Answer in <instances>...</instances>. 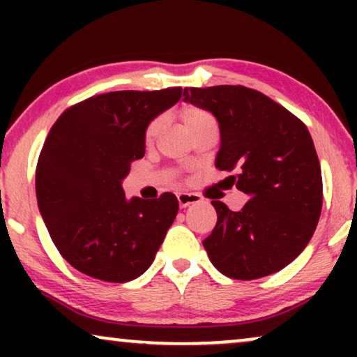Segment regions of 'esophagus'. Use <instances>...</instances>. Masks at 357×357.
I'll return each mask as SVG.
<instances>
[{
	"instance_id": "esophagus-1",
	"label": "esophagus",
	"mask_w": 357,
	"mask_h": 357,
	"mask_svg": "<svg viewBox=\"0 0 357 357\" xmlns=\"http://www.w3.org/2000/svg\"><path fill=\"white\" fill-rule=\"evenodd\" d=\"M177 199H178L180 208H187V206H190V204L202 202V197H199L198 193H185L183 192V193L177 195Z\"/></svg>"
}]
</instances>
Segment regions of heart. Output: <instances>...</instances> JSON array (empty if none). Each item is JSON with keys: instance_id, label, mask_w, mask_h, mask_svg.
I'll return each mask as SVG.
<instances>
[{"instance_id": "heart-1", "label": "heart", "mask_w": 357, "mask_h": 357, "mask_svg": "<svg viewBox=\"0 0 357 357\" xmlns=\"http://www.w3.org/2000/svg\"><path fill=\"white\" fill-rule=\"evenodd\" d=\"M180 115H182V120L185 121V125H187V128L190 131L197 130L198 126H202L203 123H208V121H213V115L206 112L204 109H199V107H195V105H185L182 107V110H180ZM160 126H162V119H154L151 123L148 125V128H146V133H144V139L146 143H151L155 138V135H158V131L160 130Z\"/></svg>"}]
</instances>
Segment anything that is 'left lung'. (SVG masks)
Returning a JSON list of instances; mask_svg holds the SVG:
<instances>
[{
  "instance_id": "obj_1",
  "label": "left lung",
  "mask_w": 357,
  "mask_h": 357,
  "mask_svg": "<svg viewBox=\"0 0 357 357\" xmlns=\"http://www.w3.org/2000/svg\"><path fill=\"white\" fill-rule=\"evenodd\" d=\"M185 102L218 119L216 167L248 197L241 211L213 199L218 222L203 241L234 280L280 271L307 247L320 219L324 185L307 126L270 97L243 86L185 87Z\"/></svg>"
}]
</instances>
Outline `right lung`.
Here are the masks:
<instances>
[{
	"mask_svg": "<svg viewBox=\"0 0 357 357\" xmlns=\"http://www.w3.org/2000/svg\"><path fill=\"white\" fill-rule=\"evenodd\" d=\"M182 87L115 91L58 116L38 155L40 214L61 257L77 271L126 282L148 270L178 211L174 193L125 198L121 180L144 155L149 121L177 104Z\"/></svg>",
	"mask_w": 357,
	"mask_h": 357,
	"instance_id": "right-lung-1",
	"label": "right lung"
}]
</instances>
